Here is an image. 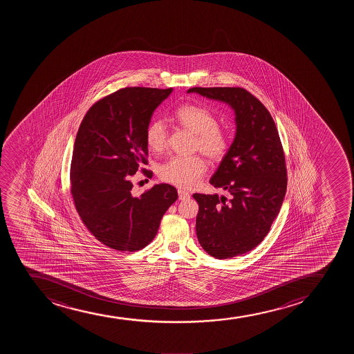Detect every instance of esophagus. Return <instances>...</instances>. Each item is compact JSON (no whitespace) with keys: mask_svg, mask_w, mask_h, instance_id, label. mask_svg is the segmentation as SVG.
<instances>
[{"mask_svg":"<svg viewBox=\"0 0 354 354\" xmlns=\"http://www.w3.org/2000/svg\"><path fill=\"white\" fill-rule=\"evenodd\" d=\"M178 197L180 201H185V199L190 198V194L185 192L184 189H178Z\"/></svg>","mask_w":354,"mask_h":354,"instance_id":"34e87169","label":"esophagus"}]
</instances>
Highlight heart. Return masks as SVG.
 Returning a JSON list of instances; mask_svg holds the SVG:
<instances>
[{
	"label": "heart",
	"instance_id": "obj_1",
	"mask_svg": "<svg viewBox=\"0 0 354 354\" xmlns=\"http://www.w3.org/2000/svg\"><path fill=\"white\" fill-rule=\"evenodd\" d=\"M174 119L179 127L195 133L192 150L201 151L207 158L221 160L230 149V137L227 131L218 127L215 115L201 106L187 104L179 106L174 113ZM145 142L149 149L160 152L167 145V130L162 120H153L147 125ZM207 162L201 156L172 157L159 167V177L167 183L177 187H192L198 183Z\"/></svg>",
	"mask_w": 354,
	"mask_h": 354
}]
</instances>
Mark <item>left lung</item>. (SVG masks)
Instances as JSON below:
<instances>
[{
  "label": "left lung",
  "instance_id": "1",
  "mask_svg": "<svg viewBox=\"0 0 354 354\" xmlns=\"http://www.w3.org/2000/svg\"><path fill=\"white\" fill-rule=\"evenodd\" d=\"M227 102L235 111L236 134L210 184L229 198L195 194L196 234L215 259L250 252L267 236L287 190V167L277 125L263 104L241 87H192L187 93Z\"/></svg>",
  "mask_w": 354,
  "mask_h": 354
}]
</instances>
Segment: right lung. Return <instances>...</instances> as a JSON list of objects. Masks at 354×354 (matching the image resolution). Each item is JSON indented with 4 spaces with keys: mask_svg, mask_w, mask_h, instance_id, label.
<instances>
[{
    "mask_svg": "<svg viewBox=\"0 0 354 354\" xmlns=\"http://www.w3.org/2000/svg\"><path fill=\"white\" fill-rule=\"evenodd\" d=\"M172 88L127 87L87 111L74 142L71 194L82 223L109 248L137 252L158 232L162 215L178 198L175 187L156 184L132 192V177L147 164L145 131ZM147 177L152 171L142 169Z\"/></svg>",
    "mask_w": 354,
    "mask_h": 354,
    "instance_id": "1",
    "label": "right lung"
}]
</instances>
